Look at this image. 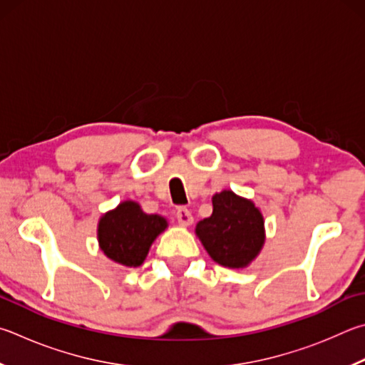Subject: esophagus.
I'll return each mask as SVG.
<instances>
[{
	"mask_svg": "<svg viewBox=\"0 0 365 365\" xmlns=\"http://www.w3.org/2000/svg\"><path fill=\"white\" fill-rule=\"evenodd\" d=\"M175 215H177L178 223H180L182 227H188V225L193 223V215H191V212L187 207H178Z\"/></svg>",
	"mask_w": 365,
	"mask_h": 365,
	"instance_id": "obj_1",
	"label": "esophagus"
}]
</instances>
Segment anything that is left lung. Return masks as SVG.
<instances>
[{
  "label": "left lung",
  "mask_w": 365,
  "mask_h": 365,
  "mask_svg": "<svg viewBox=\"0 0 365 365\" xmlns=\"http://www.w3.org/2000/svg\"><path fill=\"white\" fill-rule=\"evenodd\" d=\"M212 215L196 225L202 246L218 264L247 267L264 242L260 210L228 190L212 197Z\"/></svg>",
  "instance_id": "left-lung-1"
}]
</instances>
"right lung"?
I'll list each match as a JSON object with an SVG mask.
<instances>
[{
    "label": "right lung",
    "mask_w": 365,
    "mask_h": 365,
    "mask_svg": "<svg viewBox=\"0 0 365 365\" xmlns=\"http://www.w3.org/2000/svg\"><path fill=\"white\" fill-rule=\"evenodd\" d=\"M168 227L165 218L145 214L134 201L119 204L98 223V242L103 254L123 267H140L151 242Z\"/></svg>",
    "instance_id": "1"
}]
</instances>
